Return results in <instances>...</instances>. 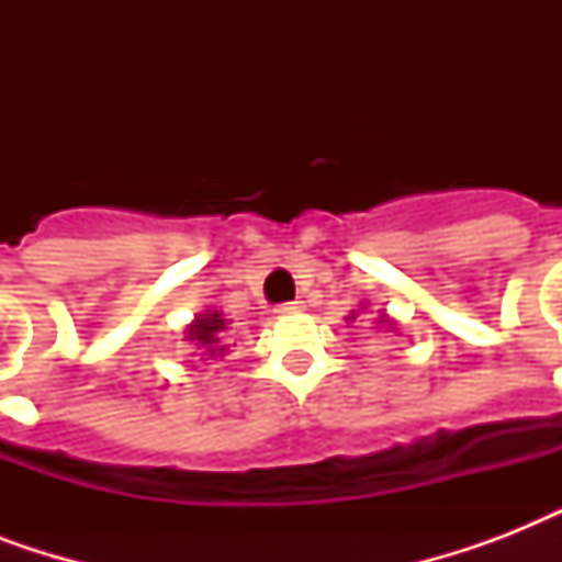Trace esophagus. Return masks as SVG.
Instances as JSON below:
<instances>
[{
  "label": "esophagus",
  "instance_id": "34e87169",
  "mask_svg": "<svg viewBox=\"0 0 562 562\" xmlns=\"http://www.w3.org/2000/svg\"><path fill=\"white\" fill-rule=\"evenodd\" d=\"M306 308V303L303 300H294V303H285V306H280V315H291V312H303Z\"/></svg>",
  "mask_w": 562,
  "mask_h": 562
}]
</instances>
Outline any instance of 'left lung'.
<instances>
[{
    "label": "left lung",
    "instance_id": "1",
    "mask_svg": "<svg viewBox=\"0 0 562 562\" xmlns=\"http://www.w3.org/2000/svg\"><path fill=\"white\" fill-rule=\"evenodd\" d=\"M361 308H368V306H361ZM352 321H356V312H352V315L347 317V324H352ZM373 324H375V329H384V333L400 335V329H396V321H393V317L387 315V312H379V317H375Z\"/></svg>",
    "mask_w": 562,
    "mask_h": 562
}]
</instances>
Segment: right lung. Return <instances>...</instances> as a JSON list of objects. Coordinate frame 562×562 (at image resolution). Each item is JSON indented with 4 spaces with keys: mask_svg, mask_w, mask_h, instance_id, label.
Returning <instances> with one entry per match:
<instances>
[{
    "mask_svg": "<svg viewBox=\"0 0 562 562\" xmlns=\"http://www.w3.org/2000/svg\"><path fill=\"white\" fill-rule=\"evenodd\" d=\"M229 324L233 321H227L221 308H203L201 315H194L192 324L183 329V341L192 344V356H198L206 364L224 361V356L229 352V344L224 341Z\"/></svg>",
    "mask_w": 562,
    "mask_h": 562,
    "instance_id": "obj_1",
    "label": "right lung"
}]
</instances>
